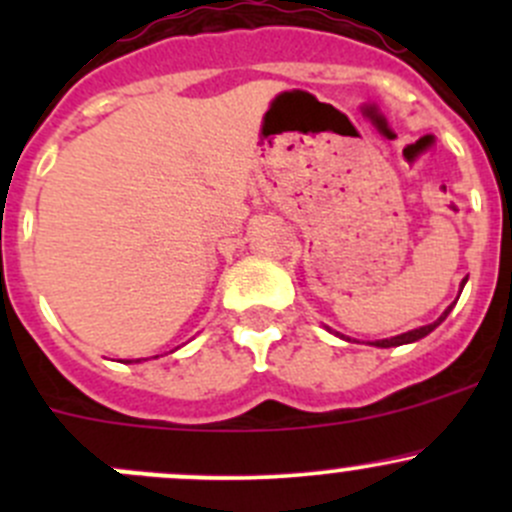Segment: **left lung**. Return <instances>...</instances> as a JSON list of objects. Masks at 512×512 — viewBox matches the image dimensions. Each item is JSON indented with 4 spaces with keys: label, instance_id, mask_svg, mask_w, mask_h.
Here are the masks:
<instances>
[{
    "label": "left lung",
    "instance_id": "1",
    "mask_svg": "<svg viewBox=\"0 0 512 512\" xmlns=\"http://www.w3.org/2000/svg\"><path fill=\"white\" fill-rule=\"evenodd\" d=\"M463 285H466V280L461 282V292H463ZM451 309H453V304L451 307L446 309V312L441 314V317L436 319V322H431V324H426V327H418V329H411V332H404V334H396V337H389V339H376V342H371V347H379V349H389V347H401V344H414V342H418V339H423V337H428V334L433 332V329L438 327V324L443 322V319L448 317V314H451ZM329 329V327H327Z\"/></svg>",
    "mask_w": 512,
    "mask_h": 512
}]
</instances>
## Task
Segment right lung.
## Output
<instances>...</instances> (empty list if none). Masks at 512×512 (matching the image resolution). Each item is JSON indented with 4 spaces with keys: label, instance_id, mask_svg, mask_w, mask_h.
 I'll return each mask as SVG.
<instances>
[{
    "label": "right lung",
    "instance_id": "1",
    "mask_svg": "<svg viewBox=\"0 0 512 512\" xmlns=\"http://www.w3.org/2000/svg\"><path fill=\"white\" fill-rule=\"evenodd\" d=\"M138 361H141V359H136V364H138ZM128 364H131V361H128Z\"/></svg>",
    "mask_w": 512,
    "mask_h": 512
}]
</instances>
